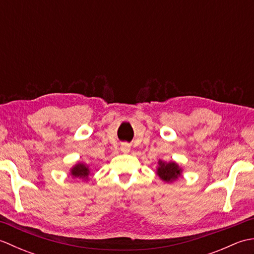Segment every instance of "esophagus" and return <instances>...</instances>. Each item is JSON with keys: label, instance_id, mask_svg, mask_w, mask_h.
Segmentation results:
<instances>
[{"label": "esophagus", "instance_id": "34e87169", "mask_svg": "<svg viewBox=\"0 0 254 254\" xmlns=\"http://www.w3.org/2000/svg\"><path fill=\"white\" fill-rule=\"evenodd\" d=\"M121 150H122L123 153H130V150H131L130 145L127 144V143L122 144V146H121Z\"/></svg>", "mask_w": 254, "mask_h": 254}]
</instances>
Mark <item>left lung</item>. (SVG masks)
<instances>
[{"label":"left lung","mask_w":254,"mask_h":254,"mask_svg":"<svg viewBox=\"0 0 254 254\" xmlns=\"http://www.w3.org/2000/svg\"><path fill=\"white\" fill-rule=\"evenodd\" d=\"M183 169L176 161L158 160V166L156 168V175L159 177L161 181L166 183H172L177 181L182 176Z\"/></svg>","instance_id":"left-lung-1"}]
</instances>
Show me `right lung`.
<instances>
[{
  "label": "right lung",
  "mask_w": 254,
  "mask_h": 254,
  "mask_svg": "<svg viewBox=\"0 0 254 254\" xmlns=\"http://www.w3.org/2000/svg\"><path fill=\"white\" fill-rule=\"evenodd\" d=\"M69 175H71L73 179H79L87 182L89 180V176H91L89 165L83 163V161H77V163L69 169Z\"/></svg>",
  "instance_id": "obj_1"
}]
</instances>
